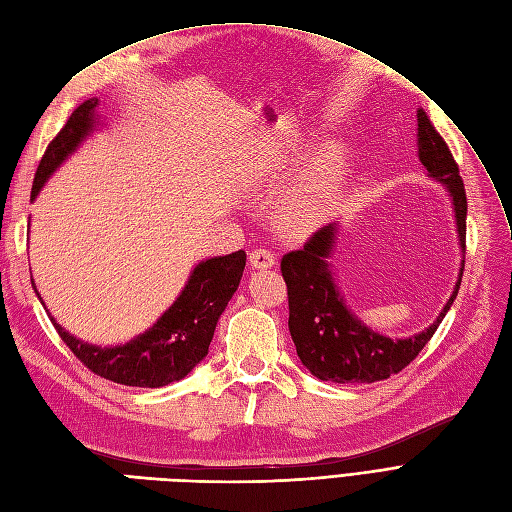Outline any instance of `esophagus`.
Wrapping results in <instances>:
<instances>
[{
  "label": "esophagus",
  "mask_w": 512,
  "mask_h": 512,
  "mask_svg": "<svg viewBox=\"0 0 512 512\" xmlns=\"http://www.w3.org/2000/svg\"><path fill=\"white\" fill-rule=\"evenodd\" d=\"M250 264L252 269H271L275 267V254L264 248H258L250 254Z\"/></svg>",
  "instance_id": "34e87169"
}]
</instances>
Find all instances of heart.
<instances>
[{"label":"heart","instance_id":"obj_1","mask_svg":"<svg viewBox=\"0 0 512 512\" xmlns=\"http://www.w3.org/2000/svg\"><path fill=\"white\" fill-rule=\"evenodd\" d=\"M345 169L347 158L341 148H330L317 156L279 205L281 231L290 237L313 233L330 216Z\"/></svg>","mask_w":512,"mask_h":512}]
</instances>
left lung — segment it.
I'll list each match as a JSON object with an SVG mask.
<instances>
[{
    "label": "left lung",
    "mask_w": 512,
    "mask_h": 512,
    "mask_svg": "<svg viewBox=\"0 0 512 512\" xmlns=\"http://www.w3.org/2000/svg\"><path fill=\"white\" fill-rule=\"evenodd\" d=\"M417 154L428 169V178L449 192L455 216L457 241L462 258L466 252V190L453 154L438 135L424 110H417ZM339 220L317 231L303 250L281 258V275L288 286V328L296 354L309 373L332 383H375L400 373L421 349L451 309L462 284L464 260L460 262L455 288L436 320L407 339H390L366 326L347 307L345 296L334 281L332 256L337 252Z\"/></svg>",
    "instance_id": "8db88e82"
}]
</instances>
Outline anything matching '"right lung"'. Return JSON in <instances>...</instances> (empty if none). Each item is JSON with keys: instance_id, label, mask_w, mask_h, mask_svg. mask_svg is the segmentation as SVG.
Here are the masks:
<instances>
[{"instance_id": "add662e5", "label": "right lung", "mask_w": 512, "mask_h": 512, "mask_svg": "<svg viewBox=\"0 0 512 512\" xmlns=\"http://www.w3.org/2000/svg\"><path fill=\"white\" fill-rule=\"evenodd\" d=\"M99 99H86L65 122L59 135L48 144L31 188V201L38 199L40 190L69 156H72L88 137L101 127L97 112ZM245 269V252L214 256L201 260L190 271L186 286L173 305L158 320L125 345H93L65 330L46 309L50 322L55 324L59 337L74 351V356L91 368L95 375L114 383L133 387H163L184 379L209 351L214 330L228 301L239 288Z\"/></svg>"}]
</instances>
